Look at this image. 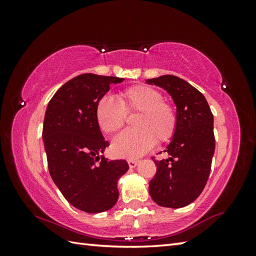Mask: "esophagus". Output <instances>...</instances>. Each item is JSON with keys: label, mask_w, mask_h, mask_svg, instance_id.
Returning <instances> with one entry per match:
<instances>
[{"label": "esophagus", "mask_w": 256, "mask_h": 256, "mask_svg": "<svg viewBox=\"0 0 256 256\" xmlns=\"http://www.w3.org/2000/svg\"><path fill=\"white\" fill-rule=\"evenodd\" d=\"M128 164L130 168H134L138 164V160H136V159H128Z\"/></svg>", "instance_id": "obj_1"}]
</instances>
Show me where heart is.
Here are the masks:
<instances>
[{
	"label": "heart",
	"mask_w": 256,
	"mask_h": 256,
	"mask_svg": "<svg viewBox=\"0 0 256 256\" xmlns=\"http://www.w3.org/2000/svg\"><path fill=\"white\" fill-rule=\"evenodd\" d=\"M136 128L124 131L112 142V154L123 158H138L152 148L156 141L168 142L175 134L177 114L172 104L152 86L136 84L123 90L118 102L110 96L99 99L96 120L102 132L112 134L122 128L126 114L136 112Z\"/></svg>",
	"instance_id": "heart-1"
}]
</instances>
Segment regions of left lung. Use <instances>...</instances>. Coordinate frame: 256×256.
Listing matches in <instances>:
<instances>
[{
    "label": "left lung",
    "instance_id": "obj_1",
    "mask_svg": "<svg viewBox=\"0 0 256 256\" xmlns=\"http://www.w3.org/2000/svg\"><path fill=\"white\" fill-rule=\"evenodd\" d=\"M170 94L176 105L177 126L164 152L154 160L157 172L149 193L160 206L183 208L196 200L209 178L214 154V115L206 97L188 82L175 76L146 80Z\"/></svg>",
    "mask_w": 256,
    "mask_h": 256
}]
</instances>
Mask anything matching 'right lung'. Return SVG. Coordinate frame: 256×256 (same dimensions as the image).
<instances>
[{
  "instance_id": "right-lung-1",
  "label": "right lung",
  "mask_w": 256,
  "mask_h": 256,
  "mask_svg": "<svg viewBox=\"0 0 256 256\" xmlns=\"http://www.w3.org/2000/svg\"><path fill=\"white\" fill-rule=\"evenodd\" d=\"M124 79L92 73L73 78L47 106L42 140L52 180L68 203L88 214L110 210L118 198V180L126 160L102 154L110 146L96 120V105L112 84Z\"/></svg>"
}]
</instances>
